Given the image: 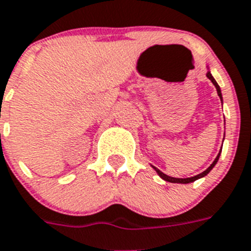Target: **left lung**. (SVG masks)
<instances>
[{"mask_svg": "<svg viewBox=\"0 0 251 251\" xmlns=\"http://www.w3.org/2000/svg\"><path fill=\"white\" fill-rule=\"evenodd\" d=\"M207 77L210 80V81H212V83H213V85L216 86L217 93H218V96H220L221 100H222V93H221L220 85L217 84V81H216V80H214V77L212 76V74H210V73L207 74ZM221 149H222V148H221ZM220 154H221V151H220V153H218V155H217V157H216V159H214V161H213V163H212V165H210L209 167H208L207 170H205V171L201 172V174H199V175H197V176H194V177H187V178H176V177H171V176H167V175H165L162 171H159V170H158V168H155L154 166H153V168H154L155 171H157V174L159 175V176H161V177L163 178V180L168 181V182H174V184H190V182H194V181L198 180V178L204 177L205 175L209 174L210 170H212V168H213L214 166H216V163H217V162H218V159H220Z\"/></svg>", "mask_w": 251, "mask_h": 251, "instance_id": "1", "label": "left lung"}]
</instances>
